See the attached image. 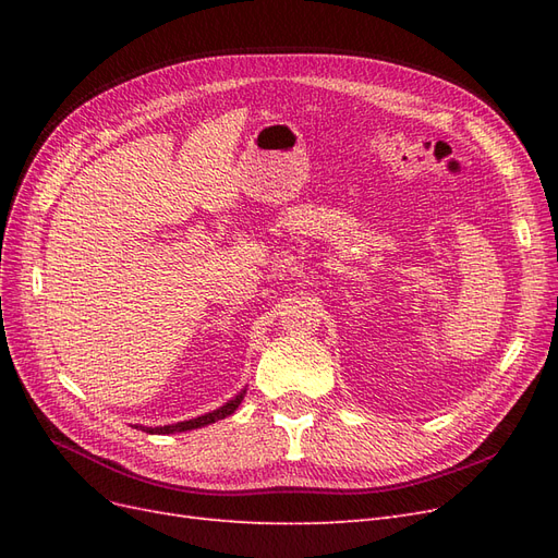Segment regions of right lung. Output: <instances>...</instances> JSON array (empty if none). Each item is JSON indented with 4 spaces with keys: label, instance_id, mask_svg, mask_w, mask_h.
Returning a JSON list of instances; mask_svg holds the SVG:
<instances>
[{
    "label": "right lung",
    "instance_id": "add662e5",
    "mask_svg": "<svg viewBox=\"0 0 558 558\" xmlns=\"http://www.w3.org/2000/svg\"><path fill=\"white\" fill-rule=\"evenodd\" d=\"M246 396V388H242V391L234 396L232 400H228L226 404H221V408L214 410V412H207L202 416H195V418H189V421H179V424H170V426H156V428H148V426H134L137 430H144V433H150V435H170V433H185V430H195V428H205L209 424H216V421H221L230 414H234V410L240 408L242 400Z\"/></svg>",
    "mask_w": 558,
    "mask_h": 558
}]
</instances>
